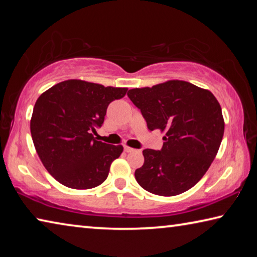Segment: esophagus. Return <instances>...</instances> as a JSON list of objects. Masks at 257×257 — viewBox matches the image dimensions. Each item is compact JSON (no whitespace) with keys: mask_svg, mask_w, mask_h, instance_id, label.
Wrapping results in <instances>:
<instances>
[{"mask_svg":"<svg viewBox=\"0 0 257 257\" xmlns=\"http://www.w3.org/2000/svg\"><path fill=\"white\" fill-rule=\"evenodd\" d=\"M124 152H127V153H132V152H135L136 150L133 149V147H129V146H124Z\"/></svg>","mask_w":257,"mask_h":257,"instance_id":"34e87169","label":"esophagus"}]
</instances>
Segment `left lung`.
Instances as JSON below:
<instances>
[{"label": "left lung", "instance_id": "obj_1", "mask_svg": "<svg viewBox=\"0 0 257 257\" xmlns=\"http://www.w3.org/2000/svg\"><path fill=\"white\" fill-rule=\"evenodd\" d=\"M128 97L150 130L165 133L161 151H143L144 164L135 171L137 182L160 196L185 193L205 175L222 142L219 102L210 90L184 80L130 89Z\"/></svg>", "mask_w": 257, "mask_h": 257}]
</instances>
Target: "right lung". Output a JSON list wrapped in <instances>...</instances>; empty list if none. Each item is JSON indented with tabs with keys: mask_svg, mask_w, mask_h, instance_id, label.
<instances>
[{
	"mask_svg": "<svg viewBox=\"0 0 257 257\" xmlns=\"http://www.w3.org/2000/svg\"><path fill=\"white\" fill-rule=\"evenodd\" d=\"M127 90L70 79L38 97L30 133L43 165L60 184L90 189L105 181L123 147L96 141L93 133L103 124L108 104L122 98Z\"/></svg>",
	"mask_w": 257,
	"mask_h": 257,
	"instance_id": "add662e5",
	"label": "right lung"
}]
</instances>
